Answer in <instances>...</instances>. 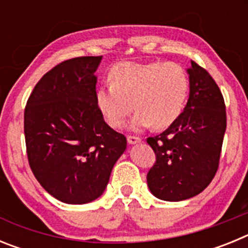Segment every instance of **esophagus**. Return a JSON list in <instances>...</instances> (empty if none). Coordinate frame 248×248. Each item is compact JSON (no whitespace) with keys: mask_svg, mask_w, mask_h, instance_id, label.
<instances>
[{"mask_svg":"<svg viewBox=\"0 0 248 248\" xmlns=\"http://www.w3.org/2000/svg\"><path fill=\"white\" fill-rule=\"evenodd\" d=\"M126 140H128V143L130 144V145H134V144L141 143V139H140L139 137H134V135H129V137L126 138Z\"/></svg>","mask_w":248,"mask_h":248,"instance_id":"34e87169","label":"esophagus"}]
</instances>
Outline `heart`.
<instances>
[{
    "label": "heart",
    "mask_w": 248,
    "mask_h": 248,
    "mask_svg": "<svg viewBox=\"0 0 248 248\" xmlns=\"http://www.w3.org/2000/svg\"><path fill=\"white\" fill-rule=\"evenodd\" d=\"M111 84L95 92V104L111 128H120L131 111V130L170 126L185 107L189 78L175 63L122 62L110 69Z\"/></svg>",
    "instance_id": "b5f03b06"
}]
</instances>
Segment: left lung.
Returning a JSON list of instances; mask_svg holds the SVG:
<instances>
[{
    "label": "left lung",
    "mask_w": 248,
    "mask_h": 248,
    "mask_svg": "<svg viewBox=\"0 0 248 248\" xmlns=\"http://www.w3.org/2000/svg\"><path fill=\"white\" fill-rule=\"evenodd\" d=\"M190 93L184 111L161 134L148 138L156 155L146 181L150 192L164 201L194 198L217 171L226 131V108L212 77L191 61Z\"/></svg>",
    "instance_id": "1"
}]
</instances>
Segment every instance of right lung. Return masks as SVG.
I'll return each instance as SVG.
<instances>
[{
  "label": "right lung",
  "instance_id": "right-lung-1",
  "mask_svg": "<svg viewBox=\"0 0 248 248\" xmlns=\"http://www.w3.org/2000/svg\"><path fill=\"white\" fill-rule=\"evenodd\" d=\"M102 57L59 63L41 78L25 109V138L32 172L57 200L82 205L97 200L125 137L104 122L95 104Z\"/></svg>",
  "mask_w": 248,
  "mask_h": 248
}]
</instances>
